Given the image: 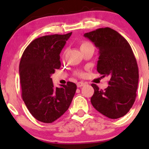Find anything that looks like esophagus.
Here are the masks:
<instances>
[{
  "instance_id": "esophagus-1",
  "label": "esophagus",
  "mask_w": 149,
  "mask_h": 149,
  "mask_svg": "<svg viewBox=\"0 0 149 149\" xmlns=\"http://www.w3.org/2000/svg\"><path fill=\"white\" fill-rule=\"evenodd\" d=\"M83 85H85V83L83 82H78L77 83V87L78 88H80V87L83 86Z\"/></svg>"
}]
</instances>
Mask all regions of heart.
<instances>
[{"label":"heart","instance_id":"b5f03b06","mask_svg":"<svg viewBox=\"0 0 149 149\" xmlns=\"http://www.w3.org/2000/svg\"><path fill=\"white\" fill-rule=\"evenodd\" d=\"M89 45H91V44H90V42H88L83 41V42H82L81 43H80V49H81L84 48V47H87V46ZM77 75H78V76H82V75H83V73H82L81 72H78V73H77Z\"/></svg>","mask_w":149,"mask_h":149}]
</instances>
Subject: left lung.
<instances>
[{
    "instance_id": "left-lung-1",
    "label": "left lung",
    "mask_w": 149,
    "mask_h": 149,
    "mask_svg": "<svg viewBox=\"0 0 149 149\" xmlns=\"http://www.w3.org/2000/svg\"><path fill=\"white\" fill-rule=\"evenodd\" d=\"M99 49L97 70L102 77L109 76L104 90L92 84L95 92L91 103L99 112L111 119L127 113L136 97L139 69L131 46L116 31L106 27L84 34Z\"/></svg>"
}]
</instances>
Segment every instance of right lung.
Returning <instances> with one entry per match:
<instances>
[{
  "label": "right lung",
  "mask_w": 149,
  "mask_h": 149,
  "mask_svg": "<svg viewBox=\"0 0 149 149\" xmlns=\"http://www.w3.org/2000/svg\"><path fill=\"white\" fill-rule=\"evenodd\" d=\"M71 33L38 38L27 46L20 60L22 99L31 114L42 123H51L60 118L76 92L74 83L55 88L51 78L61 67L59 54Z\"/></svg>",
  "instance_id": "add662e5"
}]
</instances>
